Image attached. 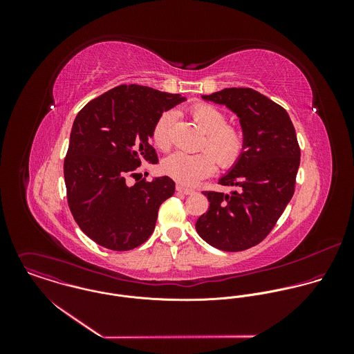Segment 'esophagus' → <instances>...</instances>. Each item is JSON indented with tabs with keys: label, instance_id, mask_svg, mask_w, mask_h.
<instances>
[{
	"label": "esophagus",
	"instance_id": "1",
	"mask_svg": "<svg viewBox=\"0 0 354 354\" xmlns=\"http://www.w3.org/2000/svg\"><path fill=\"white\" fill-rule=\"evenodd\" d=\"M176 191L180 192V194H184V195H194V194H195L194 189L185 188V187H183V185H177V187H176Z\"/></svg>",
	"mask_w": 354,
	"mask_h": 354
}]
</instances>
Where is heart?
<instances>
[{
    "label": "heart",
    "instance_id": "1",
    "mask_svg": "<svg viewBox=\"0 0 354 354\" xmlns=\"http://www.w3.org/2000/svg\"><path fill=\"white\" fill-rule=\"evenodd\" d=\"M191 117L205 133L202 149L209 152L185 153L174 152L163 163V171L183 185H195L201 180L211 176L216 163L223 167H232L243 155L245 147L244 133L240 128L227 125L223 111L208 103H196L191 107ZM176 121V111H165L152 128V142L159 150H169L171 146V129Z\"/></svg>",
    "mask_w": 354,
    "mask_h": 354
}]
</instances>
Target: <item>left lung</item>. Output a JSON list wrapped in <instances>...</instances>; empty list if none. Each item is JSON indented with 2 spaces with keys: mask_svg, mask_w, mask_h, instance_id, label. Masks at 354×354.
I'll return each instance as SVG.
<instances>
[{
  "mask_svg": "<svg viewBox=\"0 0 354 354\" xmlns=\"http://www.w3.org/2000/svg\"><path fill=\"white\" fill-rule=\"evenodd\" d=\"M202 98L225 104L239 117L245 147L218 180L239 191L204 192L209 207L196 232L216 250L244 251L267 237L295 194L301 155L296 131L282 106L252 88H225Z\"/></svg>",
  "mask_w": 354,
  "mask_h": 354,
  "instance_id": "8db88e82",
  "label": "left lung"
}]
</instances>
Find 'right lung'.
I'll return each instance as SVG.
<instances>
[{
    "label": "right lung",
    "instance_id": "right-lung-1",
    "mask_svg": "<svg viewBox=\"0 0 354 354\" xmlns=\"http://www.w3.org/2000/svg\"><path fill=\"white\" fill-rule=\"evenodd\" d=\"M185 101L146 86L122 84L88 102L76 115L64 160L71 212L93 241L129 251L151 236L159 205L174 194L167 177L136 178L142 162L156 163L152 128L163 111Z\"/></svg>",
    "mask_w": 354,
    "mask_h": 354
}]
</instances>
